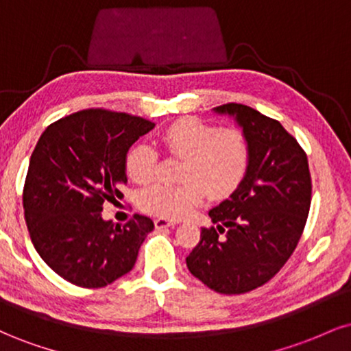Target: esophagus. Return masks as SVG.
<instances>
[{"instance_id": "obj_1", "label": "esophagus", "mask_w": 351, "mask_h": 351, "mask_svg": "<svg viewBox=\"0 0 351 351\" xmlns=\"http://www.w3.org/2000/svg\"><path fill=\"white\" fill-rule=\"evenodd\" d=\"M178 224V221H173V219H165V217H158L155 219V228L156 229H165V228H173Z\"/></svg>"}]
</instances>
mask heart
<instances>
[{
	"mask_svg": "<svg viewBox=\"0 0 351 351\" xmlns=\"http://www.w3.org/2000/svg\"><path fill=\"white\" fill-rule=\"evenodd\" d=\"M165 152L183 160L176 184L143 189L138 206L148 215L181 219L203 203L204 196L223 201L239 189L251 167V143L237 128H223L199 119H180L160 135ZM156 153L135 145L125 156V171L134 183L147 184L155 176Z\"/></svg>",
	"mask_w": 351,
	"mask_h": 351,
	"instance_id": "b5f03b06",
	"label": "heart"
}]
</instances>
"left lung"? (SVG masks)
<instances>
[{
    "label": "left lung",
    "instance_id": "8db88e82",
    "mask_svg": "<svg viewBox=\"0 0 351 351\" xmlns=\"http://www.w3.org/2000/svg\"><path fill=\"white\" fill-rule=\"evenodd\" d=\"M243 128L251 143V167L239 189L209 211L189 252V272L226 295L251 292L284 267L299 244L312 201L307 155L277 120L243 104L215 108Z\"/></svg>",
    "mask_w": 351,
    "mask_h": 351
}]
</instances>
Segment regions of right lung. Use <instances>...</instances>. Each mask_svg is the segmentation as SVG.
Here are the masks:
<instances>
[{"instance_id":"right-lung-1","label":"right lung","mask_w":351,"mask_h":351,"mask_svg":"<svg viewBox=\"0 0 351 351\" xmlns=\"http://www.w3.org/2000/svg\"><path fill=\"white\" fill-rule=\"evenodd\" d=\"M155 123L87 108L51 123L36 145L23 189L31 241L58 276L100 289L134 269L155 224L135 215L123 226L102 219L106 201L122 199L125 156Z\"/></svg>"}]
</instances>
